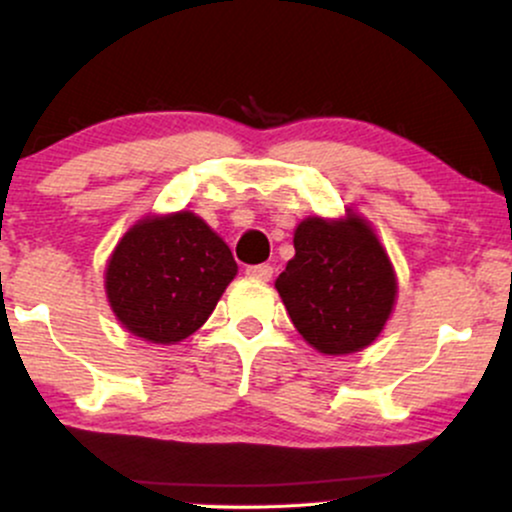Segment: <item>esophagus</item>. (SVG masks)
<instances>
[{
  "instance_id": "34e87169",
  "label": "esophagus",
  "mask_w": 512,
  "mask_h": 512,
  "mask_svg": "<svg viewBox=\"0 0 512 512\" xmlns=\"http://www.w3.org/2000/svg\"><path fill=\"white\" fill-rule=\"evenodd\" d=\"M250 276V279H257V281H269L272 279L274 269L269 267V264H255V267H248V272H245Z\"/></svg>"
}]
</instances>
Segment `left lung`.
I'll return each instance as SVG.
<instances>
[{"mask_svg":"<svg viewBox=\"0 0 512 512\" xmlns=\"http://www.w3.org/2000/svg\"><path fill=\"white\" fill-rule=\"evenodd\" d=\"M296 255L274 281L298 334L325 356L380 337L397 303V274L368 219L308 216L293 231Z\"/></svg>","mask_w":512,"mask_h":512,"instance_id":"1","label":"left lung"}]
</instances>
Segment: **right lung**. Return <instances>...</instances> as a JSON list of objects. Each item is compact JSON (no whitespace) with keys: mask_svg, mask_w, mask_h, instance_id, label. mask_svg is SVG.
Segmentation results:
<instances>
[{"mask_svg":"<svg viewBox=\"0 0 512 512\" xmlns=\"http://www.w3.org/2000/svg\"><path fill=\"white\" fill-rule=\"evenodd\" d=\"M236 274L231 248L197 214H149L115 245L105 296L129 334L168 346L209 320Z\"/></svg>","mask_w":512,"mask_h":512,"instance_id":"obj_1","label":"right lung"}]
</instances>
